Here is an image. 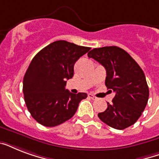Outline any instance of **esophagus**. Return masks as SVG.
<instances>
[{"label":"esophagus","instance_id":"34e87169","mask_svg":"<svg viewBox=\"0 0 159 159\" xmlns=\"http://www.w3.org/2000/svg\"><path fill=\"white\" fill-rule=\"evenodd\" d=\"M88 97H89V98H91L92 100H93V101H94V100H97V97H94V96L92 94H88Z\"/></svg>","mask_w":159,"mask_h":159}]
</instances>
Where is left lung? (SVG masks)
Masks as SVG:
<instances>
[{"label": "left lung", "mask_w": 159, "mask_h": 159, "mask_svg": "<svg viewBox=\"0 0 159 159\" xmlns=\"http://www.w3.org/2000/svg\"><path fill=\"white\" fill-rule=\"evenodd\" d=\"M106 68V86L116 92L112 103L98 114L107 125L124 129L138 120L148 103L149 91L143 70L126 51L117 46L93 48L87 53Z\"/></svg>", "instance_id": "obj_1"}]
</instances>
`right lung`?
Masks as SVG:
<instances>
[{
    "mask_svg": "<svg viewBox=\"0 0 159 159\" xmlns=\"http://www.w3.org/2000/svg\"><path fill=\"white\" fill-rule=\"evenodd\" d=\"M91 49L65 40L55 41L34 57L23 80L28 111L37 122L53 127L74 116L87 93L73 94L65 89L74 73L75 62Z\"/></svg>",
    "mask_w": 159,
    "mask_h": 159,
    "instance_id": "right-lung-1",
    "label": "right lung"
}]
</instances>
